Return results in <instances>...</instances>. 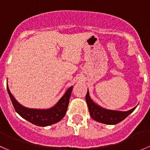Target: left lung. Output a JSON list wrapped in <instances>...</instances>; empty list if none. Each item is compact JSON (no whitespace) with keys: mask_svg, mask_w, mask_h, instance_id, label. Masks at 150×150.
Listing matches in <instances>:
<instances>
[{"mask_svg":"<svg viewBox=\"0 0 150 150\" xmlns=\"http://www.w3.org/2000/svg\"><path fill=\"white\" fill-rule=\"evenodd\" d=\"M86 101L88 105L90 116L93 120L99 122L107 125H116L124 120L128 115L136 109L133 108L127 111H119V110H107L101 108L98 105L95 104L90 98L88 91L86 95Z\"/></svg>","mask_w":150,"mask_h":150,"instance_id":"left-lung-1","label":"left lung"}]
</instances>
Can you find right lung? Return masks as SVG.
I'll return each mask as SVG.
<instances>
[{
  "instance_id": "1",
  "label": "right lung",
  "mask_w": 150,
  "mask_h": 150,
  "mask_svg": "<svg viewBox=\"0 0 150 150\" xmlns=\"http://www.w3.org/2000/svg\"><path fill=\"white\" fill-rule=\"evenodd\" d=\"M72 88L73 87H70L56 105L51 108L32 109L21 105L11 94L7 85V91L16 112L27 121L40 127L51 125L61 121L64 118L67 110Z\"/></svg>"
}]
</instances>
